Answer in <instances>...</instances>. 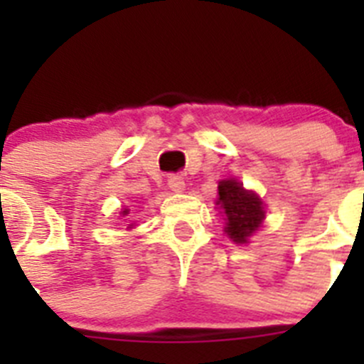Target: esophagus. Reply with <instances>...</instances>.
<instances>
[{
	"label": "esophagus",
	"mask_w": 364,
	"mask_h": 364,
	"mask_svg": "<svg viewBox=\"0 0 364 364\" xmlns=\"http://www.w3.org/2000/svg\"><path fill=\"white\" fill-rule=\"evenodd\" d=\"M167 186H169V189H171V191L180 193V191H184L186 182L180 175H169L167 176Z\"/></svg>",
	"instance_id": "1"
}]
</instances>
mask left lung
Listing matches in <instances>:
<instances>
[{
  "label": "left lung",
  "instance_id": "1",
  "mask_svg": "<svg viewBox=\"0 0 364 364\" xmlns=\"http://www.w3.org/2000/svg\"><path fill=\"white\" fill-rule=\"evenodd\" d=\"M218 204L226 215V233L237 244L246 242L264 218L260 198L255 193L246 191L237 180L218 182Z\"/></svg>",
  "mask_w": 364,
  "mask_h": 364
}]
</instances>
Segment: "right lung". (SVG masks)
Returning a JSON list of instances; mask_svg holds the SVG:
<instances>
[{
  "instance_id": "right-lung-1",
  "label": "right lung",
  "mask_w": 364,
  "mask_h": 364,
  "mask_svg": "<svg viewBox=\"0 0 364 364\" xmlns=\"http://www.w3.org/2000/svg\"><path fill=\"white\" fill-rule=\"evenodd\" d=\"M124 213H125V215H127V211H124ZM129 226H131V224H129Z\"/></svg>"
}]
</instances>
